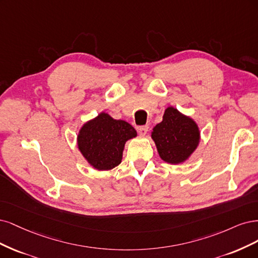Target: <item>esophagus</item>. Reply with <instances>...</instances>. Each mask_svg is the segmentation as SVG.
I'll list each match as a JSON object with an SVG mask.
<instances>
[{
  "label": "esophagus",
  "instance_id": "obj_1",
  "mask_svg": "<svg viewBox=\"0 0 258 258\" xmlns=\"http://www.w3.org/2000/svg\"><path fill=\"white\" fill-rule=\"evenodd\" d=\"M148 130H149V126H148V125L139 126V127H138V133H139V135H141V136H146V135H147V133H148Z\"/></svg>",
  "mask_w": 258,
  "mask_h": 258
}]
</instances>
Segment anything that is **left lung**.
<instances>
[{
	"label": "left lung",
	"instance_id": "8db88e82",
	"mask_svg": "<svg viewBox=\"0 0 258 258\" xmlns=\"http://www.w3.org/2000/svg\"><path fill=\"white\" fill-rule=\"evenodd\" d=\"M151 136L161 159L170 164L184 162L199 143L196 123L173 107L165 110L163 121L153 128Z\"/></svg>",
	"mask_w": 258,
	"mask_h": 258
}]
</instances>
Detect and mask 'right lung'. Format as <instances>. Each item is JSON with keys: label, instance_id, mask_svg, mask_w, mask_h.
I'll return each instance as SVG.
<instances>
[{"label": "right lung", "instance_id": "add662e5", "mask_svg": "<svg viewBox=\"0 0 258 258\" xmlns=\"http://www.w3.org/2000/svg\"><path fill=\"white\" fill-rule=\"evenodd\" d=\"M137 133L130 123L114 120L102 112L81 127L78 135L79 150L86 160L98 170H109L118 166L126 140Z\"/></svg>", "mask_w": 258, "mask_h": 258}]
</instances>
